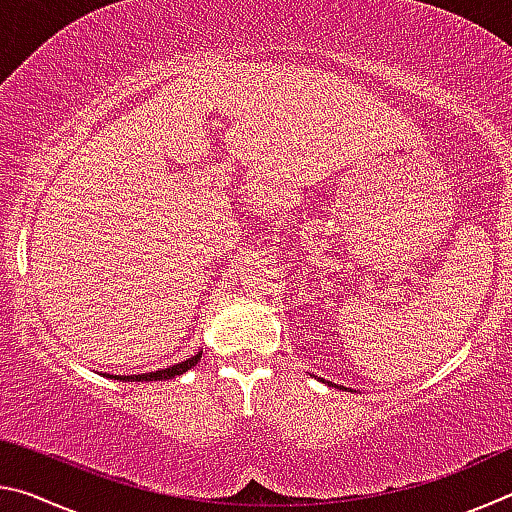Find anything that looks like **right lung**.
Wrapping results in <instances>:
<instances>
[{
    "instance_id": "1",
    "label": "right lung",
    "mask_w": 512,
    "mask_h": 512,
    "mask_svg": "<svg viewBox=\"0 0 512 512\" xmlns=\"http://www.w3.org/2000/svg\"><path fill=\"white\" fill-rule=\"evenodd\" d=\"M201 354L198 352L194 354L192 359L187 361H180L176 363V366H169V368H162V370H155V372H144V375H115V379L119 381H158V379H171L176 375H183V372H187L192 366H196L198 361H201Z\"/></svg>"
}]
</instances>
